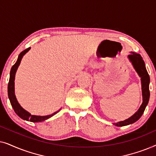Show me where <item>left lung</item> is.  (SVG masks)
I'll return each mask as SVG.
<instances>
[{
    "instance_id": "8db88e82",
    "label": "left lung",
    "mask_w": 156,
    "mask_h": 156,
    "mask_svg": "<svg viewBox=\"0 0 156 156\" xmlns=\"http://www.w3.org/2000/svg\"><path fill=\"white\" fill-rule=\"evenodd\" d=\"M128 58L131 62L134 69L136 70L138 76L140 77L143 102L140 108H138V110L133 116H131L130 118L126 119L124 121H119L117 123H113L116 126H124L132 124V123L137 121L144 114L146 106L148 104L149 98H150V91H149L150 76H149V74L147 72L146 65H145V62L144 59H142V57L139 54H137V53L134 52H131V54L128 55Z\"/></svg>"
}]
</instances>
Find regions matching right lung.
<instances>
[{
  "label": "right lung",
  "instance_id": "obj_1",
  "mask_svg": "<svg viewBox=\"0 0 156 156\" xmlns=\"http://www.w3.org/2000/svg\"><path fill=\"white\" fill-rule=\"evenodd\" d=\"M30 50V48L23 50V52H21L20 53V55H18V59H17L16 62L15 63V65L12 66L11 69H10L9 82H8V98H9L10 104H11L14 112H16V114L18 115L19 117H20V118L23 119V120L27 121H31V122H41V121H45L47 119L51 118V117L54 116V115L57 114V113L61 110V108L59 111H57V112L53 113L52 114L47 115V116H36V115H32L30 113H29L27 111L24 109V108L20 105V104L18 103V100L16 99V94H15V77H16V73L17 72V69H18L19 65H20V62L22 60L23 56H24Z\"/></svg>",
  "mask_w": 156,
  "mask_h": 156
}]
</instances>
